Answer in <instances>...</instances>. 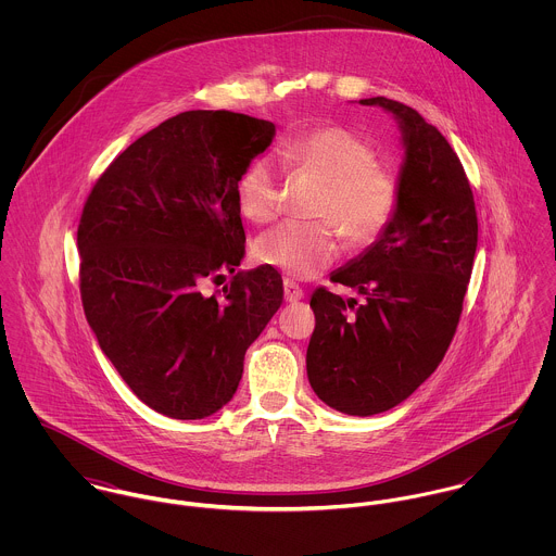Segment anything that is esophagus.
I'll return each instance as SVG.
<instances>
[{
  "label": "esophagus",
  "instance_id": "34e87169",
  "mask_svg": "<svg viewBox=\"0 0 556 556\" xmlns=\"http://www.w3.org/2000/svg\"><path fill=\"white\" fill-rule=\"evenodd\" d=\"M282 285H285V300L287 302H300L304 298V289L298 282L287 278Z\"/></svg>",
  "mask_w": 556,
  "mask_h": 556
}]
</instances>
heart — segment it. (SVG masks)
Wrapping results in <instances>:
<instances>
[{
    "label": "heart",
    "mask_w": 556,
    "mask_h": 556,
    "mask_svg": "<svg viewBox=\"0 0 556 556\" xmlns=\"http://www.w3.org/2000/svg\"><path fill=\"white\" fill-rule=\"evenodd\" d=\"M280 159L295 170L313 173L325 188L315 214L323 220H289L254 243L258 263L291 278H315L342 248V231L353 243L379 238L396 214L400 181L377 160L368 139L344 126H318L280 148ZM282 181L267 159H254L238 177L241 214L254 225L271 223L280 212Z\"/></svg>",
    "instance_id": "b5f03b06"
}]
</instances>
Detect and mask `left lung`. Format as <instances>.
Here are the masks:
<instances>
[{"instance_id": "8db88e82", "label": "left lung", "mask_w": 556, "mask_h": 556, "mask_svg": "<svg viewBox=\"0 0 556 556\" xmlns=\"http://www.w3.org/2000/svg\"><path fill=\"white\" fill-rule=\"evenodd\" d=\"M359 102L400 122V199L383 236L329 278L364 302L313 293L306 370L327 406L366 417L410 396L445 357L473 271L477 212L463 162L432 124L383 96Z\"/></svg>"}]
</instances>
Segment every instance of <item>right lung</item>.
I'll return each instance as SVG.
<instances>
[{"label":"right lung","mask_w":556,"mask_h":556,"mask_svg":"<svg viewBox=\"0 0 556 556\" xmlns=\"http://www.w3.org/2000/svg\"><path fill=\"white\" fill-rule=\"evenodd\" d=\"M276 126L186 111L137 139L96 179L80 214V302L102 353L148 406L203 419L238 390L245 349L282 304V278L238 271L236 184ZM232 280L203 296L210 279Z\"/></svg>","instance_id":"obj_1"}]
</instances>
